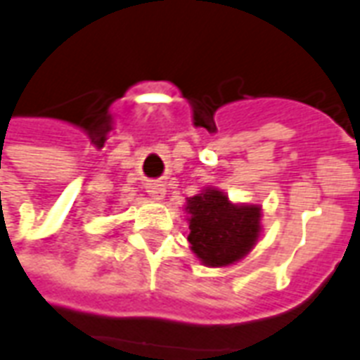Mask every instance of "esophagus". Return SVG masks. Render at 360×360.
Masks as SVG:
<instances>
[{
  "label": "esophagus",
  "mask_w": 360,
  "mask_h": 360,
  "mask_svg": "<svg viewBox=\"0 0 360 360\" xmlns=\"http://www.w3.org/2000/svg\"><path fill=\"white\" fill-rule=\"evenodd\" d=\"M146 193H148V196L154 198V200H164V196H166V187H164L162 183L153 181V183H146Z\"/></svg>",
  "instance_id": "1"
}]
</instances>
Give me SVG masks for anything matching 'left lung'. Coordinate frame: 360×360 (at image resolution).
I'll return each mask as SVG.
<instances>
[{"label":"left lung","instance_id":"left-lung-1","mask_svg":"<svg viewBox=\"0 0 360 360\" xmlns=\"http://www.w3.org/2000/svg\"><path fill=\"white\" fill-rule=\"evenodd\" d=\"M187 240L206 267H229L244 259L262 236V206L236 204L223 191L204 187L185 206Z\"/></svg>","mask_w":360,"mask_h":360}]
</instances>
